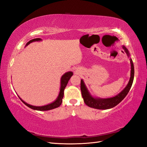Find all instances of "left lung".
<instances>
[{
  "label": "left lung",
  "instance_id": "8db88e82",
  "mask_svg": "<svg viewBox=\"0 0 147 147\" xmlns=\"http://www.w3.org/2000/svg\"><path fill=\"white\" fill-rule=\"evenodd\" d=\"M122 47L126 53L127 57L129 58L131 63V76L129 81L126 86L117 95L112 97H109V98H100V97H94L91 95L87 86H86L85 83H84L83 80L82 79L80 86L82 95L84 103H85L86 105L90 107L99 110H107L112 109L120 103L124 99V97L126 96L129 91L134 77V64H133L132 60L130 57V53L129 52L127 48H126V47L124 45H123Z\"/></svg>",
  "mask_w": 147,
  "mask_h": 147
}]
</instances>
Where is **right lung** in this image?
<instances>
[{"label": "right lung", "instance_id": "1", "mask_svg": "<svg viewBox=\"0 0 147 147\" xmlns=\"http://www.w3.org/2000/svg\"><path fill=\"white\" fill-rule=\"evenodd\" d=\"M40 41H42V40L40 38H34L32 40H29L27 43H26L25 47H27L28 45H29V44L30 43H32V42H40ZM73 74H73L72 72L69 71V72H66L64 75H62V77L61 78V82H60L61 85H60V91H59V94H58V96H57L56 100L53 101V102H51V103H50V104H48L47 105H43V106H35V105H30L28 103H26V102H24L23 99H22L20 96H18L19 98L26 106H28V107L32 109L33 110H35L47 111V110H52V109H54L58 107H59L61 105L62 102H63V97H64V89L66 87L67 84L70 78H71V77L72 76Z\"/></svg>", "mask_w": 147, "mask_h": 147}]
</instances>
